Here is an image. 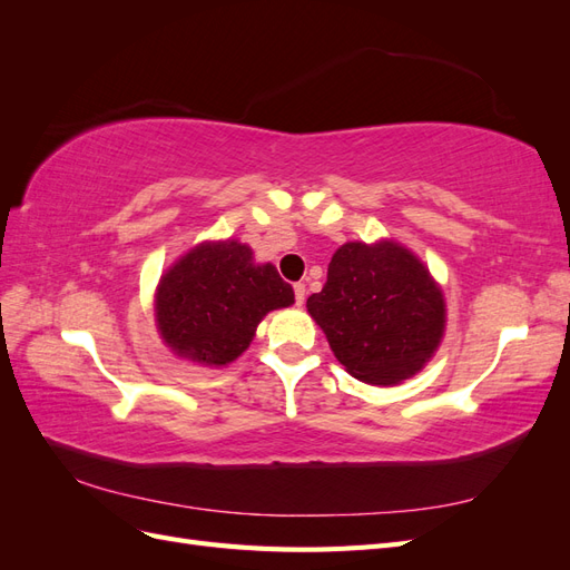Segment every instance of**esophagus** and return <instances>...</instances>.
Returning a JSON list of instances; mask_svg holds the SVG:
<instances>
[{"label":"esophagus","instance_id":"1","mask_svg":"<svg viewBox=\"0 0 570 570\" xmlns=\"http://www.w3.org/2000/svg\"><path fill=\"white\" fill-rule=\"evenodd\" d=\"M295 299H297V306L304 304V299H306V287H304V283H297V285H295Z\"/></svg>","mask_w":570,"mask_h":570}]
</instances>
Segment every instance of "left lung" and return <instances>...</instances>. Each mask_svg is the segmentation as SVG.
<instances>
[{
    "instance_id": "8db88e82",
    "label": "left lung",
    "mask_w": 570,
    "mask_h": 570,
    "mask_svg": "<svg viewBox=\"0 0 570 570\" xmlns=\"http://www.w3.org/2000/svg\"><path fill=\"white\" fill-rule=\"evenodd\" d=\"M306 312L356 381L400 385L435 356L446 327L444 292L428 266L392 237L344 243Z\"/></svg>"
}]
</instances>
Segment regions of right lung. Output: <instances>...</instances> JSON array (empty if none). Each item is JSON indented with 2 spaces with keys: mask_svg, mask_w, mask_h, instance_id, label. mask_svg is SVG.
Segmentation results:
<instances>
[{
  "mask_svg": "<svg viewBox=\"0 0 570 570\" xmlns=\"http://www.w3.org/2000/svg\"><path fill=\"white\" fill-rule=\"evenodd\" d=\"M295 304L273 264H256L239 239H204L170 264L154 292V321L178 358L223 368L243 356L256 325Z\"/></svg>",
  "mask_w": 570,
  "mask_h": 570,
  "instance_id": "right-lung-1",
  "label": "right lung"
}]
</instances>
